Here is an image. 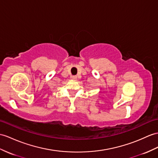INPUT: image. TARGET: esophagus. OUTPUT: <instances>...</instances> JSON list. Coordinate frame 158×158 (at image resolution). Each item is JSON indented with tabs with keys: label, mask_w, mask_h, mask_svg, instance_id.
<instances>
[{
	"label": "esophagus",
	"mask_w": 158,
	"mask_h": 158,
	"mask_svg": "<svg viewBox=\"0 0 158 158\" xmlns=\"http://www.w3.org/2000/svg\"><path fill=\"white\" fill-rule=\"evenodd\" d=\"M72 78L73 80H76V79H77V76H72Z\"/></svg>",
	"instance_id": "esophagus-1"
}]
</instances>
